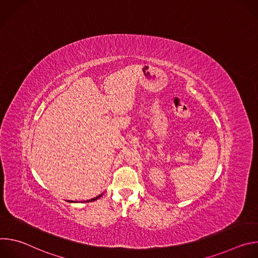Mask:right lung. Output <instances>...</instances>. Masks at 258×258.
<instances>
[{
	"mask_svg": "<svg viewBox=\"0 0 258 258\" xmlns=\"http://www.w3.org/2000/svg\"><path fill=\"white\" fill-rule=\"evenodd\" d=\"M102 195H103V194H101V195H99V196H97V197H95V198H93V199H91V200H88L87 202H92V201H95V200L99 199V198H100ZM68 202H71V203H72V202H76V201H68ZM85 202H86V201H85Z\"/></svg>",
	"mask_w": 258,
	"mask_h": 258,
	"instance_id": "1",
	"label": "right lung"
}]
</instances>
